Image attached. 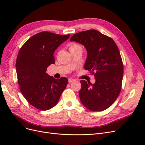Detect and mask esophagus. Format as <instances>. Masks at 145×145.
Masks as SVG:
<instances>
[{"mask_svg": "<svg viewBox=\"0 0 145 145\" xmlns=\"http://www.w3.org/2000/svg\"><path fill=\"white\" fill-rule=\"evenodd\" d=\"M74 81H75V79H74V78H68V82H69V83H71V82H74Z\"/></svg>", "mask_w": 145, "mask_h": 145, "instance_id": "1", "label": "esophagus"}]
</instances>
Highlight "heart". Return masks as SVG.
Listing matches in <instances>:
<instances>
[{"label": "heart", "mask_w": 145, "mask_h": 145, "mask_svg": "<svg viewBox=\"0 0 145 145\" xmlns=\"http://www.w3.org/2000/svg\"><path fill=\"white\" fill-rule=\"evenodd\" d=\"M69 50L70 51H75L78 49H82V47L80 45L78 44L77 43H70L69 45Z\"/></svg>", "instance_id": "heart-1"}]
</instances>
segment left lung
<instances>
[{"label":"left lung","mask_w":145,"mask_h":145,"mask_svg":"<svg viewBox=\"0 0 145 145\" xmlns=\"http://www.w3.org/2000/svg\"><path fill=\"white\" fill-rule=\"evenodd\" d=\"M70 41L84 45L87 50L85 69L94 76L95 82L80 80L82 103L92 111H102L111 106L119 95L123 65L113 39L95 29L74 34Z\"/></svg>","instance_id":"8db88e82"}]
</instances>
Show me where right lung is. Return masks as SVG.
Instances as JSON below:
<instances>
[{
    "instance_id": "obj_1",
    "label": "right lung",
    "mask_w": 145,
    "mask_h": 145,
    "mask_svg": "<svg viewBox=\"0 0 145 145\" xmlns=\"http://www.w3.org/2000/svg\"><path fill=\"white\" fill-rule=\"evenodd\" d=\"M69 36L42 31L30 37L19 51L16 68L19 89L28 102L39 110L54 107L68 84L67 78L56 79L46 71L55 63V50Z\"/></svg>"
}]
</instances>
